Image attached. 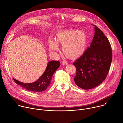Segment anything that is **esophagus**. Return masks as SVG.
Returning a JSON list of instances; mask_svg holds the SVG:
<instances>
[{"mask_svg": "<svg viewBox=\"0 0 123 123\" xmlns=\"http://www.w3.org/2000/svg\"><path fill=\"white\" fill-rule=\"evenodd\" d=\"M62 65H63L65 66V65H68V63L67 62L65 61H62Z\"/></svg>", "mask_w": 123, "mask_h": 123, "instance_id": "obj_1", "label": "esophagus"}]
</instances>
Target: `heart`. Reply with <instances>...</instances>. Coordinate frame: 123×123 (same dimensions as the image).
Instances as JSON below:
<instances>
[{"label":"heart","instance_id":"1","mask_svg":"<svg viewBox=\"0 0 123 123\" xmlns=\"http://www.w3.org/2000/svg\"><path fill=\"white\" fill-rule=\"evenodd\" d=\"M55 41L50 39L49 49L52 53L58 49V44L62 45L65 55L70 59H76L81 56L85 52L89 42V36L86 32L78 29H72L58 32Z\"/></svg>","mask_w":123,"mask_h":123}]
</instances>
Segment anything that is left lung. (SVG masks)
I'll return each instance as SVG.
<instances>
[{
  "mask_svg": "<svg viewBox=\"0 0 123 123\" xmlns=\"http://www.w3.org/2000/svg\"><path fill=\"white\" fill-rule=\"evenodd\" d=\"M94 26L95 33L90 47L73 64L76 68L74 78L77 86L89 90L106 79L112 61L111 44L103 32Z\"/></svg>",
  "mask_w": 123,
  "mask_h": 123,
  "instance_id": "obj_1",
  "label": "left lung"
}]
</instances>
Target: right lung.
I'll return each instance as SVG.
<instances>
[{"instance_id":"obj_1","label":"right lung","mask_w":123,"mask_h":123,"mask_svg":"<svg viewBox=\"0 0 123 123\" xmlns=\"http://www.w3.org/2000/svg\"><path fill=\"white\" fill-rule=\"evenodd\" d=\"M60 66V62L58 61H50L47 66L43 74L40 78L32 83H22L13 78L14 81L25 89L34 92H41L45 91L51 83V78L56 70Z\"/></svg>"}]
</instances>
